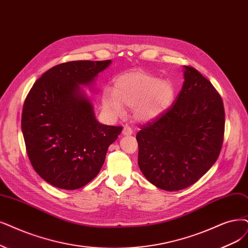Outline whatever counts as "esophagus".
Segmentation results:
<instances>
[{
	"label": "esophagus",
	"mask_w": 248,
	"mask_h": 248,
	"mask_svg": "<svg viewBox=\"0 0 248 248\" xmlns=\"http://www.w3.org/2000/svg\"><path fill=\"white\" fill-rule=\"evenodd\" d=\"M132 134H133V131H132L131 127H129V126L124 127V130H123V135L124 136H131Z\"/></svg>",
	"instance_id": "esophagus-1"
}]
</instances>
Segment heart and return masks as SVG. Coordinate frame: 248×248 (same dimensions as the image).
I'll return each mask as SVG.
<instances>
[{
	"instance_id": "1",
	"label": "heart",
	"mask_w": 248,
	"mask_h": 248,
	"mask_svg": "<svg viewBox=\"0 0 248 248\" xmlns=\"http://www.w3.org/2000/svg\"><path fill=\"white\" fill-rule=\"evenodd\" d=\"M176 98V87L170 79H160L144 70L126 72L114 81V88H104L102 105L112 116L133 109L139 123H150L166 113Z\"/></svg>"
}]
</instances>
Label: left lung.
Returning <instances> with one entry per match:
<instances>
[{"label": "left lung", "mask_w": 248, "mask_h": 248, "mask_svg": "<svg viewBox=\"0 0 248 248\" xmlns=\"http://www.w3.org/2000/svg\"><path fill=\"white\" fill-rule=\"evenodd\" d=\"M183 75L185 80L175 105L136 136L142 173L166 191L196 183L217 159L224 138L221 96L195 68L184 65Z\"/></svg>", "instance_id": "obj_1"}]
</instances>
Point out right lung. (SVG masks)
<instances>
[{
    "mask_svg": "<svg viewBox=\"0 0 248 248\" xmlns=\"http://www.w3.org/2000/svg\"><path fill=\"white\" fill-rule=\"evenodd\" d=\"M111 60H79L50 68L27 95L21 130L34 170L50 185L84 187L102 168L108 147L122 126L102 124L86 91Z\"/></svg>",
    "mask_w": 248,
    "mask_h": 248,
    "instance_id": "obj_1",
    "label": "right lung"
}]
</instances>
